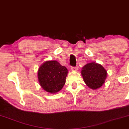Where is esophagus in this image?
<instances>
[{
    "instance_id": "1",
    "label": "esophagus",
    "mask_w": 129,
    "mask_h": 129,
    "mask_svg": "<svg viewBox=\"0 0 129 129\" xmlns=\"http://www.w3.org/2000/svg\"><path fill=\"white\" fill-rule=\"evenodd\" d=\"M71 70H73V71H77V70H78V67L77 66H76V67H71Z\"/></svg>"
}]
</instances>
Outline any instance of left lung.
I'll return each instance as SVG.
<instances>
[{"mask_svg":"<svg viewBox=\"0 0 129 129\" xmlns=\"http://www.w3.org/2000/svg\"><path fill=\"white\" fill-rule=\"evenodd\" d=\"M81 74L87 86L93 90L102 86L107 77V71L100 64L91 62L82 68Z\"/></svg>","mask_w":129,"mask_h":129,"instance_id":"obj_1","label":"left lung"}]
</instances>
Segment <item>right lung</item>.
<instances>
[{"instance_id":"right-lung-1","label":"right lung","mask_w":129,"mask_h":129,"mask_svg":"<svg viewBox=\"0 0 129 129\" xmlns=\"http://www.w3.org/2000/svg\"><path fill=\"white\" fill-rule=\"evenodd\" d=\"M68 70L56 61H46L39 68L38 77L43 89L55 93L62 88L66 83Z\"/></svg>"}]
</instances>
